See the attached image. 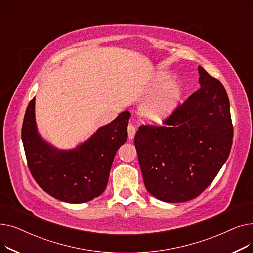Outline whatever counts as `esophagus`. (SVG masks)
<instances>
[{
	"instance_id": "34e87169",
	"label": "esophagus",
	"mask_w": 253,
	"mask_h": 253,
	"mask_svg": "<svg viewBox=\"0 0 253 253\" xmlns=\"http://www.w3.org/2000/svg\"><path fill=\"white\" fill-rule=\"evenodd\" d=\"M127 131H128V137H129V139H132V138L134 137V135L136 133V128H135L134 125H132L130 123L128 125V127H127Z\"/></svg>"
}]
</instances>
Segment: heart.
Masks as SVG:
<instances>
[{
	"label": "heart",
	"mask_w": 253,
	"mask_h": 253,
	"mask_svg": "<svg viewBox=\"0 0 253 253\" xmlns=\"http://www.w3.org/2000/svg\"><path fill=\"white\" fill-rule=\"evenodd\" d=\"M169 78L165 75L158 77V83L164 86L168 82ZM180 96V90L176 85H171L166 87L155 102L149 108L145 109L144 116L151 121L161 122L174 109L176 102Z\"/></svg>",
	"instance_id": "b5f03b06"
}]
</instances>
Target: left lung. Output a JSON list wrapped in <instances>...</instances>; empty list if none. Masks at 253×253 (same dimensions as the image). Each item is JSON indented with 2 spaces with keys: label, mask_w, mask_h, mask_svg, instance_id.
Here are the masks:
<instances>
[{
  "label": "left lung",
  "mask_w": 253,
  "mask_h": 253,
  "mask_svg": "<svg viewBox=\"0 0 253 253\" xmlns=\"http://www.w3.org/2000/svg\"><path fill=\"white\" fill-rule=\"evenodd\" d=\"M201 88L179 104L164 125H141L134 144L145 189L164 202L190 201L213 181L233 143L224 87L202 66Z\"/></svg>",
  "instance_id": "obj_1"
}]
</instances>
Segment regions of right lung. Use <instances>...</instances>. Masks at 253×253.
<instances>
[{
	"label": "right lung",
	"mask_w": 253,
	"mask_h": 253,
	"mask_svg": "<svg viewBox=\"0 0 253 253\" xmlns=\"http://www.w3.org/2000/svg\"><path fill=\"white\" fill-rule=\"evenodd\" d=\"M130 116L128 111L121 113L76 149L61 151L39 135L34 97L26 108L21 129L34 179L47 194L63 202L84 203L98 197L108 184L117 151L127 140Z\"/></svg>",
	"instance_id": "right-lung-1"
}]
</instances>
